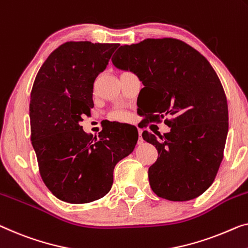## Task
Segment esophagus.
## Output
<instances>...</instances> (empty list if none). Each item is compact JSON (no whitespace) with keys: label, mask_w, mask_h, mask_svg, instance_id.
<instances>
[{"label":"esophagus","mask_w":248,"mask_h":248,"mask_svg":"<svg viewBox=\"0 0 248 248\" xmlns=\"http://www.w3.org/2000/svg\"><path fill=\"white\" fill-rule=\"evenodd\" d=\"M138 135H139V137H138V143L139 145H141V143L143 142V139H142V136H141V131H138Z\"/></svg>","instance_id":"1"}]
</instances>
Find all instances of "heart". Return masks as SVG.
I'll use <instances>...</instances> for the list:
<instances>
[{
  "instance_id": "b5f03b06",
  "label": "heart",
  "mask_w": 248,
  "mask_h": 248,
  "mask_svg": "<svg viewBox=\"0 0 248 248\" xmlns=\"http://www.w3.org/2000/svg\"><path fill=\"white\" fill-rule=\"evenodd\" d=\"M111 117L114 118V119H124V118L127 117V114L124 111H116L111 114Z\"/></svg>"
}]
</instances>
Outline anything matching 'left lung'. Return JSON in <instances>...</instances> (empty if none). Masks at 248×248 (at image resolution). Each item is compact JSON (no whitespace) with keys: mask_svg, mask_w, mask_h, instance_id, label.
I'll return each instance as SVG.
<instances>
[{"mask_svg":"<svg viewBox=\"0 0 248 248\" xmlns=\"http://www.w3.org/2000/svg\"><path fill=\"white\" fill-rule=\"evenodd\" d=\"M111 61L138 76L150 120L172 116L165 120L170 131L160 139L142 132L158 150L148 170L151 189L172 202L205 193L223 160L228 132L227 99L215 70L197 50L171 38L121 46Z\"/></svg>","mask_w":248,"mask_h":248,"instance_id":"obj_1","label":"left lung"}]
</instances>
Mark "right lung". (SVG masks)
I'll list each match as a JSON object with an SVG mask.
<instances>
[{"label": "right lung", "instance_id": "obj_1", "mask_svg": "<svg viewBox=\"0 0 248 248\" xmlns=\"http://www.w3.org/2000/svg\"><path fill=\"white\" fill-rule=\"evenodd\" d=\"M118 43L65 42L35 77L30 100L31 141L40 175L55 197L70 204L100 199L111 189L118 161L135 149L138 131L113 123L98 137L83 131L82 114L93 108L95 78Z\"/></svg>", "mask_w": 248, "mask_h": 248}]
</instances>
